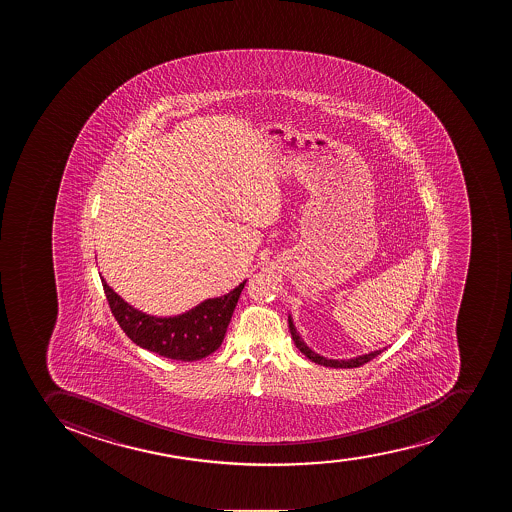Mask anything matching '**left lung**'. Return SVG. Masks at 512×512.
<instances>
[{"label":"left lung","instance_id":"left-lung-1","mask_svg":"<svg viewBox=\"0 0 512 512\" xmlns=\"http://www.w3.org/2000/svg\"><path fill=\"white\" fill-rule=\"evenodd\" d=\"M289 329L290 334H292V339H294L295 345H297V349L302 352V354L307 357V359L312 360L315 364L325 365V367H334V369H352V367H360V365L367 364L369 360L374 359L377 355L382 354L384 349L374 350V352H369V354L357 355L354 359H327L324 355L317 354L314 350L310 349L309 345L305 344L302 337H300L299 332L295 329L294 320L289 315Z\"/></svg>","mask_w":512,"mask_h":512}]
</instances>
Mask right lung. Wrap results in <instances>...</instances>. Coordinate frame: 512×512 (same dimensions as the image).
Listing matches in <instances>:
<instances>
[{
	"instance_id": "right-lung-1",
	"label": "right lung",
	"mask_w": 512,
	"mask_h": 512,
	"mask_svg": "<svg viewBox=\"0 0 512 512\" xmlns=\"http://www.w3.org/2000/svg\"><path fill=\"white\" fill-rule=\"evenodd\" d=\"M245 282L227 295L203 300L185 314L155 317L125 302L102 279L108 305L123 332L142 349L182 362L203 359L222 345Z\"/></svg>"
}]
</instances>
